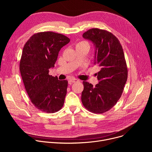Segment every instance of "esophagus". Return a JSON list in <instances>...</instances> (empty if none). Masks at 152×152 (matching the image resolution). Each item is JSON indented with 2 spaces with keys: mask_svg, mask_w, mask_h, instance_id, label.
Segmentation results:
<instances>
[{
  "mask_svg": "<svg viewBox=\"0 0 152 152\" xmlns=\"http://www.w3.org/2000/svg\"><path fill=\"white\" fill-rule=\"evenodd\" d=\"M69 81H70V82H71V83H75V82H79V80L76 79H71L69 80Z\"/></svg>",
  "mask_w": 152,
  "mask_h": 152,
  "instance_id": "esophagus-1",
  "label": "esophagus"
}]
</instances>
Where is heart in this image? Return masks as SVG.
Returning a JSON list of instances; mask_svg holds the SVG:
<instances>
[{
  "instance_id": "1",
  "label": "heart",
  "mask_w": 152,
  "mask_h": 152,
  "mask_svg": "<svg viewBox=\"0 0 152 152\" xmlns=\"http://www.w3.org/2000/svg\"><path fill=\"white\" fill-rule=\"evenodd\" d=\"M83 47H86V48H88L89 49L90 48L89 43L86 41H81L77 42L76 45V49L79 48H83Z\"/></svg>"
}]
</instances>
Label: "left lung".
Instances as JSON below:
<instances>
[{"mask_svg":"<svg viewBox=\"0 0 152 152\" xmlns=\"http://www.w3.org/2000/svg\"><path fill=\"white\" fill-rule=\"evenodd\" d=\"M82 37L95 44L94 65L100 70L96 75L99 82L94 87L83 82L81 100L86 110L100 114L110 110L121 96L127 79L126 61L120 41L111 32L92 28Z\"/></svg>","mask_w":152,"mask_h":152,"instance_id":"1","label":"left lung"}]
</instances>
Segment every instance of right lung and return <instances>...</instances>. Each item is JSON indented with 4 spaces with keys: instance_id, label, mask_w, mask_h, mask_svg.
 Returning a JSON list of instances; mask_svg holds the SVG:
<instances>
[{
    "instance_id": "1",
    "label": "right lung",
    "mask_w": 152,
    "mask_h": 152,
    "mask_svg": "<svg viewBox=\"0 0 152 152\" xmlns=\"http://www.w3.org/2000/svg\"><path fill=\"white\" fill-rule=\"evenodd\" d=\"M67 37L51 31L34 34L24 45L20 71L26 91L38 110L54 113L62 107L68 81L49 75L61 49L70 42Z\"/></svg>"
}]
</instances>
